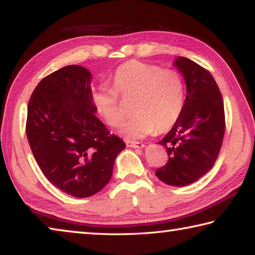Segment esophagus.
I'll return each instance as SVG.
<instances>
[{
    "instance_id": "obj_1",
    "label": "esophagus",
    "mask_w": 255,
    "mask_h": 255,
    "mask_svg": "<svg viewBox=\"0 0 255 255\" xmlns=\"http://www.w3.org/2000/svg\"><path fill=\"white\" fill-rule=\"evenodd\" d=\"M126 145L127 147H130V148H144L145 145L143 143H139V141H126Z\"/></svg>"
}]
</instances>
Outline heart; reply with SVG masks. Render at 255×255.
<instances>
[{
  "mask_svg": "<svg viewBox=\"0 0 255 255\" xmlns=\"http://www.w3.org/2000/svg\"><path fill=\"white\" fill-rule=\"evenodd\" d=\"M115 88L100 84L93 92V103L111 127L124 120L119 96L135 98V117L119 129L126 139H140L155 131L165 132L178 122L184 107V84L178 72L131 59L120 65L114 75Z\"/></svg>",
  "mask_w": 255,
  "mask_h": 255,
  "instance_id": "heart-1",
  "label": "heart"
}]
</instances>
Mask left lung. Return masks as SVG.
<instances>
[{
  "label": "left lung",
  "mask_w": 255,
  "mask_h": 255,
  "mask_svg": "<svg viewBox=\"0 0 255 255\" xmlns=\"http://www.w3.org/2000/svg\"><path fill=\"white\" fill-rule=\"evenodd\" d=\"M173 65L183 76L187 97L179 120L158 141L169 161L155 174L164 183L184 187L214 166L225 132V114L221 91L208 71L180 56Z\"/></svg>",
  "instance_id": "8db88e82"
}]
</instances>
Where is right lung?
Returning <instances> with one entry per match:
<instances>
[{"mask_svg":"<svg viewBox=\"0 0 255 255\" xmlns=\"http://www.w3.org/2000/svg\"><path fill=\"white\" fill-rule=\"evenodd\" d=\"M91 82L85 67L65 66L39 82L28 105L25 131L37 164L51 184L76 198L105 188L126 148L96 116Z\"/></svg>","mask_w":255,"mask_h":255,"instance_id":"obj_1","label":"right lung"}]
</instances>
